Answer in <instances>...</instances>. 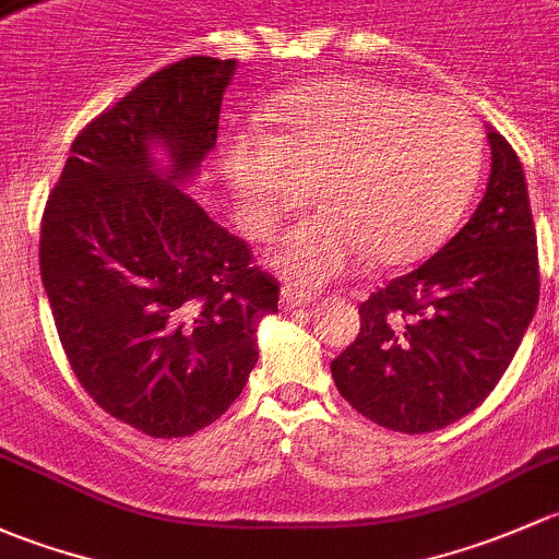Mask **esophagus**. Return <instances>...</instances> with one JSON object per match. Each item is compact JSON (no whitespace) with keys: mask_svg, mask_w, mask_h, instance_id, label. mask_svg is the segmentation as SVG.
I'll list each match as a JSON object with an SVG mask.
<instances>
[{"mask_svg":"<svg viewBox=\"0 0 559 559\" xmlns=\"http://www.w3.org/2000/svg\"><path fill=\"white\" fill-rule=\"evenodd\" d=\"M312 301V296L304 290H298V287H282L280 293V307L282 309H296V307H307V304Z\"/></svg>","mask_w":559,"mask_h":559,"instance_id":"34e87169","label":"esophagus"}]
</instances>
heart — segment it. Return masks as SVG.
<instances>
[{
    "mask_svg": "<svg viewBox=\"0 0 559 559\" xmlns=\"http://www.w3.org/2000/svg\"><path fill=\"white\" fill-rule=\"evenodd\" d=\"M263 120V136L228 142L226 180L255 237H269L318 188L325 210L269 252L272 266L304 285L338 277L366 255L382 269L419 263L452 231L479 177V131L447 96L314 80L277 96Z\"/></svg>",
    "mask_w": 559,
    "mask_h": 559,
    "instance_id": "heart-1",
    "label": "heart"
}]
</instances>
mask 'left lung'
Listing matches in <instances>:
<instances>
[{
    "label": "left lung",
    "instance_id": "obj_1",
    "mask_svg": "<svg viewBox=\"0 0 559 559\" xmlns=\"http://www.w3.org/2000/svg\"><path fill=\"white\" fill-rule=\"evenodd\" d=\"M490 180L471 221L430 261L360 304V333L331 364L349 406L428 433L474 412L536 314L538 247L525 171L487 129Z\"/></svg>",
    "mask_w": 559,
    "mask_h": 559
}]
</instances>
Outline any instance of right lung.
I'll return each instance as SVG.
<instances>
[{
    "label": "right lung",
    "instance_id": "1",
    "mask_svg": "<svg viewBox=\"0 0 559 559\" xmlns=\"http://www.w3.org/2000/svg\"><path fill=\"white\" fill-rule=\"evenodd\" d=\"M234 69L191 56L91 120L39 228V272L74 377L153 439L191 436L239 399L258 364V320L277 312V280L182 188L215 147Z\"/></svg>",
    "mask_w": 559,
    "mask_h": 559
}]
</instances>
